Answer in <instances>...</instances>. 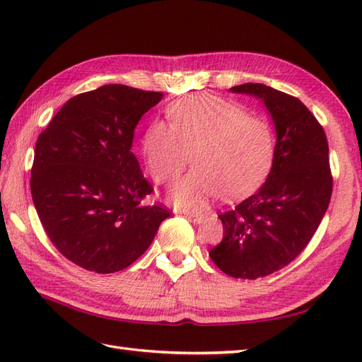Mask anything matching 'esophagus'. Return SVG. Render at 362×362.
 <instances>
[{"label": "esophagus", "instance_id": "esophagus-1", "mask_svg": "<svg viewBox=\"0 0 362 362\" xmlns=\"http://www.w3.org/2000/svg\"><path fill=\"white\" fill-rule=\"evenodd\" d=\"M181 213L187 216L189 218H192V221L196 222V223L204 222V218H205V216L202 213H194V211H189V210H182Z\"/></svg>", "mask_w": 362, "mask_h": 362}]
</instances>
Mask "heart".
I'll return each instance as SVG.
<instances>
[{"instance_id":"obj_1","label":"heart","mask_w":362,"mask_h":362,"mask_svg":"<svg viewBox=\"0 0 362 362\" xmlns=\"http://www.w3.org/2000/svg\"><path fill=\"white\" fill-rule=\"evenodd\" d=\"M168 116L170 125H148L141 152L149 175L161 184L177 180L193 161L196 169L170 189L177 205L202 208L218 194L242 198L266 177L275 146L266 119L208 93L175 101Z\"/></svg>"}]
</instances>
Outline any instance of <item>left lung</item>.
Instances as JSON below:
<instances>
[{"mask_svg": "<svg viewBox=\"0 0 362 362\" xmlns=\"http://www.w3.org/2000/svg\"><path fill=\"white\" fill-rule=\"evenodd\" d=\"M231 90L264 103L276 145L261 189L218 216L223 240L210 257L229 276L257 279L288 266L319 228L332 194L329 148L319 120L298 98L259 83Z\"/></svg>", "mask_w": 362, "mask_h": 362, "instance_id": "1", "label": "left lung"}]
</instances>
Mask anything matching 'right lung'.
<instances>
[{"mask_svg": "<svg viewBox=\"0 0 362 362\" xmlns=\"http://www.w3.org/2000/svg\"><path fill=\"white\" fill-rule=\"evenodd\" d=\"M161 92L105 84L64 104L36 141L31 196L52 245L96 273L124 270L144 255L170 216L146 205L154 189L131 152L134 129Z\"/></svg>", "mask_w": 362, "mask_h": 362, "instance_id": "add662e5", "label": "right lung"}]
</instances>
